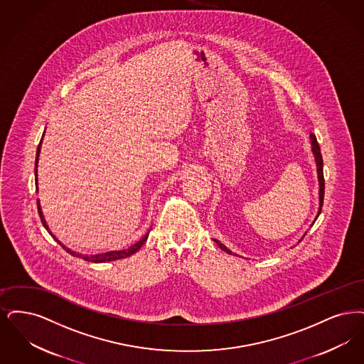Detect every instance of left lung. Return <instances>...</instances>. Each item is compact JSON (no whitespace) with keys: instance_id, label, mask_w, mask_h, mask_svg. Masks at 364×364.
Listing matches in <instances>:
<instances>
[{"instance_id":"8db88e82","label":"left lung","mask_w":364,"mask_h":364,"mask_svg":"<svg viewBox=\"0 0 364 364\" xmlns=\"http://www.w3.org/2000/svg\"><path fill=\"white\" fill-rule=\"evenodd\" d=\"M310 140H311V152H313V155H314V159H316V175H318V185H319V193H318V196H319V208H318V213H316V219H318V216H319V213H321V210H322V204H323V193H325V181H323V160H322V155H321V149H319V145H318V142H316V136L313 134V133H310ZM304 235H306V232H304ZM303 235V237H304ZM301 237V239H303ZM299 240V242H301ZM216 243H218V246L222 249L223 252H225L227 254H230V255H232V252L228 249V247H225L224 245H223L220 240H218V239H213ZM234 255H237V254H234Z\"/></svg>"}]
</instances>
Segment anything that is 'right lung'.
<instances>
[{
  "label": "right lung",
  "instance_id": "right-lung-1",
  "mask_svg": "<svg viewBox=\"0 0 364 364\" xmlns=\"http://www.w3.org/2000/svg\"><path fill=\"white\" fill-rule=\"evenodd\" d=\"M43 136H45V133H43ZM41 145H42V140H41L39 145H38V149H36V159H35V186H36V190H38V174H36V173H38V160H39V154H41ZM38 212H39V218H41V220H42L43 227L48 230V234L55 239V242H58V243L63 246V250H66L68 253L70 254V255H73V257H79V258H82L84 261H88V262H95V264H99V262H109V261H115V259H121V258L130 257L132 254L137 253V252L141 249L144 242L148 239V235H149V231H148V232H146V234H145V235H144V237H142L137 243L132 245L130 247L124 249V250H114V252L94 254V255H82V254L76 253V252H73V250L68 249L66 246H63V243H61L57 237L53 235V232L48 230V223H46L45 218H43V212H42V208H41V203H39V200H38ZM151 230H152V228H151Z\"/></svg>",
  "mask_w": 364,
  "mask_h": 364
}]
</instances>
